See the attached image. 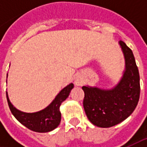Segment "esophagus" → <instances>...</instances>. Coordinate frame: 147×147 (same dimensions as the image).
<instances>
[{"label":"esophagus","instance_id":"esophagus-1","mask_svg":"<svg viewBox=\"0 0 147 147\" xmlns=\"http://www.w3.org/2000/svg\"><path fill=\"white\" fill-rule=\"evenodd\" d=\"M74 82H75V84L76 85H82V80L79 78H77L76 79H75V81H74Z\"/></svg>","mask_w":147,"mask_h":147}]
</instances>
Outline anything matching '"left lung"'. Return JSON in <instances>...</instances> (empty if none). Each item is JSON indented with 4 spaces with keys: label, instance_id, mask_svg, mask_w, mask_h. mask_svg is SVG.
Returning <instances> with one entry per match:
<instances>
[{
    "label": "left lung",
    "instance_id": "1",
    "mask_svg": "<svg viewBox=\"0 0 147 147\" xmlns=\"http://www.w3.org/2000/svg\"><path fill=\"white\" fill-rule=\"evenodd\" d=\"M125 58L123 76L114 89L83 86V107L88 119L100 127H113L126 119L137 107L140 97V76L132 50L119 41Z\"/></svg>",
    "mask_w": 147,
    "mask_h": 147
}]
</instances>
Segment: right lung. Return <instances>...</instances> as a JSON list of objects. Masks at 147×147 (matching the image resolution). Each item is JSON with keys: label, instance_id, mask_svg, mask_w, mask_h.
<instances>
[{"label": "right lung", "instance_id": "1", "mask_svg": "<svg viewBox=\"0 0 147 147\" xmlns=\"http://www.w3.org/2000/svg\"><path fill=\"white\" fill-rule=\"evenodd\" d=\"M74 88V84L70 83L63 90L60 91L53 101L44 110L36 113H24L17 110L10 103L6 92V97L9 107L13 115L18 121L26 127L37 133H47L54 130L61 120V114L59 112V106L61 103L67 98L69 92Z\"/></svg>", "mask_w": 147, "mask_h": 147}]
</instances>
